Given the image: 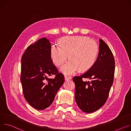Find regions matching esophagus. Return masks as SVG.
<instances>
[{
  "label": "esophagus",
  "instance_id": "34e87169",
  "mask_svg": "<svg viewBox=\"0 0 131 131\" xmlns=\"http://www.w3.org/2000/svg\"><path fill=\"white\" fill-rule=\"evenodd\" d=\"M71 79H72L71 77H68V76H67V75H65V76H64V80H65L66 81H67V80H71Z\"/></svg>",
  "mask_w": 131,
  "mask_h": 131
}]
</instances>
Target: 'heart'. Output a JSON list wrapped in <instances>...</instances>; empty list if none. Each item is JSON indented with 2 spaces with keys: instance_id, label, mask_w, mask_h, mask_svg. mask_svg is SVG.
Wrapping results in <instances>:
<instances>
[{
  "instance_id": "obj_1",
  "label": "heart",
  "mask_w": 131,
  "mask_h": 131,
  "mask_svg": "<svg viewBox=\"0 0 131 131\" xmlns=\"http://www.w3.org/2000/svg\"><path fill=\"white\" fill-rule=\"evenodd\" d=\"M98 52L96 42L86 36H65L59 40V45L51 46L50 54L53 63L62 65L68 58L70 59L60 68L64 74L72 75L79 69L86 71L95 63Z\"/></svg>"
}]
</instances>
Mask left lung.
Here are the masks:
<instances>
[{
	"mask_svg": "<svg viewBox=\"0 0 131 131\" xmlns=\"http://www.w3.org/2000/svg\"><path fill=\"white\" fill-rule=\"evenodd\" d=\"M114 70L112 52L105 42L100 39L98 57L94 65L80 77L73 79L75 85V100L82 111L92 113L105 104L113 84ZM83 78L91 81L84 82Z\"/></svg>",
	"mask_w": 131,
	"mask_h": 131,
	"instance_id": "8db88e82",
	"label": "left lung"
}]
</instances>
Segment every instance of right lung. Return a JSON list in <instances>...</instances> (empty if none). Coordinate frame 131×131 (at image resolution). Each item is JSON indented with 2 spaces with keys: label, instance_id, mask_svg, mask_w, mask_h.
Wrapping results in <instances>:
<instances>
[{
  "label": "right lung",
  "instance_id": "right-lung-1",
  "mask_svg": "<svg viewBox=\"0 0 131 131\" xmlns=\"http://www.w3.org/2000/svg\"><path fill=\"white\" fill-rule=\"evenodd\" d=\"M51 43L45 37L38 39L25 50L21 58V82L25 99L34 108L41 110L49 107L63 85L62 74L52 64ZM56 74L54 79L48 77Z\"/></svg>",
  "mask_w": 131,
  "mask_h": 131
}]
</instances>
